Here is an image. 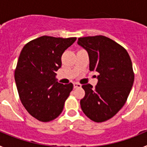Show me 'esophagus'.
<instances>
[{
  "label": "esophagus",
  "mask_w": 147,
  "mask_h": 147,
  "mask_svg": "<svg viewBox=\"0 0 147 147\" xmlns=\"http://www.w3.org/2000/svg\"><path fill=\"white\" fill-rule=\"evenodd\" d=\"M82 85H80V83L78 82H74V88H81Z\"/></svg>",
  "instance_id": "1"
}]
</instances>
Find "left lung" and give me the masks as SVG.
<instances>
[{
  "label": "left lung",
  "instance_id": "8db88e82",
  "mask_svg": "<svg viewBox=\"0 0 147 147\" xmlns=\"http://www.w3.org/2000/svg\"><path fill=\"white\" fill-rule=\"evenodd\" d=\"M78 45L89 56L90 71L98 73L96 85H82L85 96L80 105L83 113L95 122L113 117L125 104L134 82L129 54L105 36L80 37Z\"/></svg>",
  "mask_w": 147,
  "mask_h": 147
}]
</instances>
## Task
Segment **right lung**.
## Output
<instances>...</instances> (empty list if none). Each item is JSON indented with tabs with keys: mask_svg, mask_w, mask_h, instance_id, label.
Returning a JSON list of instances; mask_svg holds the SVG:
<instances>
[{
	"mask_svg": "<svg viewBox=\"0 0 147 147\" xmlns=\"http://www.w3.org/2000/svg\"><path fill=\"white\" fill-rule=\"evenodd\" d=\"M76 37L42 36L30 41L18 58L15 80L20 101L34 118L48 122L57 118L73 90L72 83L61 84L56 78L61 57Z\"/></svg>",
	"mask_w": 147,
	"mask_h": 147,
	"instance_id": "obj_1",
	"label": "right lung"
}]
</instances>
